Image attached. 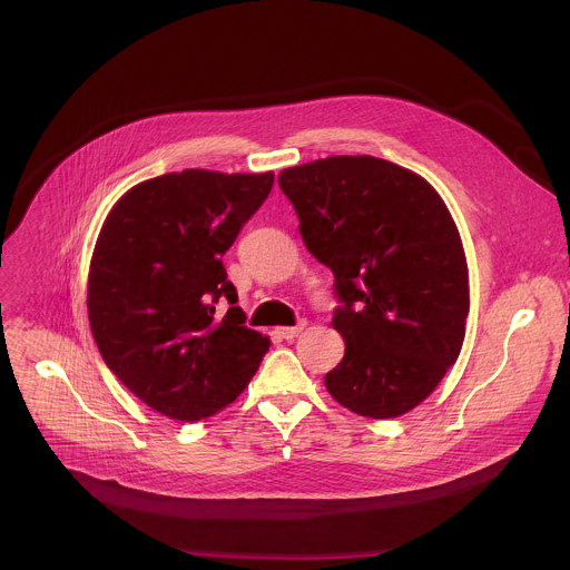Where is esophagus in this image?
Masks as SVG:
<instances>
[{
    "label": "esophagus",
    "instance_id": "1",
    "mask_svg": "<svg viewBox=\"0 0 570 570\" xmlns=\"http://www.w3.org/2000/svg\"><path fill=\"white\" fill-rule=\"evenodd\" d=\"M304 327H306V321H299L295 327H279V330H277V334H279L284 341H293V338H295Z\"/></svg>",
    "mask_w": 570,
    "mask_h": 570
}]
</instances>
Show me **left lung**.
I'll return each instance as SVG.
<instances>
[{"label": "left lung", "mask_w": 570, "mask_h": 570, "mask_svg": "<svg viewBox=\"0 0 570 570\" xmlns=\"http://www.w3.org/2000/svg\"><path fill=\"white\" fill-rule=\"evenodd\" d=\"M299 234L334 273L341 364L330 395L368 419L421 404L454 364L471 308L456 225L419 175L375 157H330L279 173Z\"/></svg>", "instance_id": "obj_1"}]
</instances>
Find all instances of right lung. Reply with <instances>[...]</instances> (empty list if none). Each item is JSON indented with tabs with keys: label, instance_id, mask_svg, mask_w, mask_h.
<instances>
[{
	"label": "right lung",
	"instance_id": "right-lung-1",
	"mask_svg": "<svg viewBox=\"0 0 570 570\" xmlns=\"http://www.w3.org/2000/svg\"><path fill=\"white\" fill-rule=\"evenodd\" d=\"M273 181V173H168L127 190L101 225L88 273L92 338L111 373L173 421L234 402L271 347L243 325L223 256ZM223 296L233 306L218 320Z\"/></svg>",
	"mask_w": 570,
	"mask_h": 570
}]
</instances>
